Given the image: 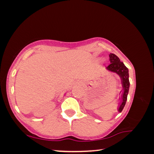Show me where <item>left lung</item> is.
<instances>
[{
  "label": "left lung",
  "instance_id": "obj_1",
  "mask_svg": "<svg viewBox=\"0 0 154 154\" xmlns=\"http://www.w3.org/2000/svg\"><path fill=\"white\" fill-rule=\"evenodd\" d=\"M109 59H110L111 64L106 68V70L109 72H114V73L118 75L121 79L122 91L121 94L120 103H119L118 106V111L119 113H121L125 105H126L127 96L129 92L130 82L128 69L116 54H109Z\"/></svg>",
  "mask_w": 154,
  "mask_h": 154
}]
</instances>
